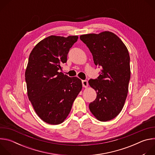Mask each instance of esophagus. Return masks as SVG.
<instances>
[{
  "mask_svg": "<svg viewBox=\"0 0 155 155\" xmlns=\"http://www.w3.org/2000/svg\"><path fill=\"white\" fill-rule=\"evenodd\" d=\"M82 85L84 87H87L88 86V82L87 80H82Z\"/></svg>",
  "mask_w": 155,
  "mask_h": 155,
  "instance_id": "obj_1",
  "label": "esophagus"
}]
</instances>
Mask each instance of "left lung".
<instances>
[{
    "instance_id": "obj_1",
    "label": "left lung",
    "mask_w": 155,
    "mask_h": 155,
    "mask_svg": "<svg viewBox=\"0 0 155 155\" xmlns=\"http://www.w3.org/2000/svg\"><path fill=\"white\" fill-rule=\"evenodd\" d=\"M93 56L101 72L89 84L97 93L96 99L89 105L91 112L99 121H107L121 111L130 77V57L121 40L115 34L105 31L99 34L80 35Z\"/></svg>"
}]
</instances>
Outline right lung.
Returning a JSON list of instances; mask_svg holds the SVG:
<instances>
[{"instance_id": "obj_1", "label": "right lung", "mask_w": 155, "mask_h": 155, "mask_svg": "<svg viewBox=\"0 0 155 155\" xmlns=\"http://www.w3.org/2000/svg\"><path fill=\"white\" fill-rule=\"evenodd\" d=\"M78 38L49 36L38 42L29 55L25 72L28 96L37 115L48 124L65 120L82 89L80 79L59 71Z\"/></svg>"}]
</instances>
